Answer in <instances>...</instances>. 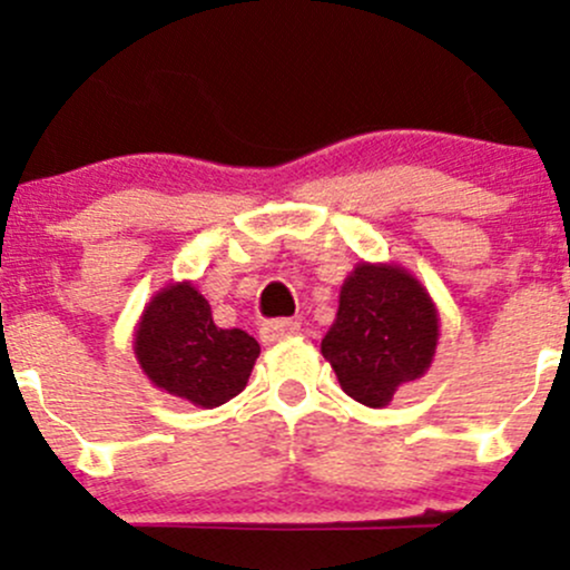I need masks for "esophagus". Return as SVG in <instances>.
<instances>
[{"label":"esophagus","instance_id":"34e87169","mask_svg":"<svg viewBox=\"0 0 570 570\" xmlns=\"http://www.w3.org/2000/svg\"><path fill=\"white\" fill-rule=\"evenodd\" d=\"M301 331V322L297 320H269L259 327V335L265 344H275V341H284L289 335H295Z\"/></svg>","mask_w":570,"mask_h":570}]
</instances>
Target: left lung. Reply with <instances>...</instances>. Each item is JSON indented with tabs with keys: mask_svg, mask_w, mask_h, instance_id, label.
Segmentation results:
<instances>
[{
	"mask_svg": "<svg viewBox=\"0 0 570 570\" xmlns=\"http://www.w3.org/2000/svg\"><path fill=\"white\" fill-rule=\"evenodd\" d=\"M436 335L434 303L406 269L361 265L341 286L322 355L346 395L365 406H385L395 387L429 368Z\"/></svg>",
	"mask_w": 570,
	"mask_h": 570,
	"instance_id": "left-lung-1",
	"label": "left lung"
}]
</instances>
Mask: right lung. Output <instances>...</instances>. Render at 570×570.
I'll use <instances>...</instances> for the list:
<instances>
[{"mask_svg": "<svg viewBox=\"0 0 570 570\" xmlns=\"http://www.w3.org/2000/svg\"><path fill=\"white\" fill-rule=\"evenodd\" d=\"M136 357L144 374L166 393L213 410L243 391L259 357V344L239 327L224 331L215 325L196 286L177 284L144 311Z\"/></svg>", "mask_w": 570, "mask_h": 570, "instance_id": "right-lung-1", "label": "right lung"}]
</instances>
